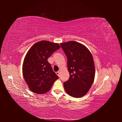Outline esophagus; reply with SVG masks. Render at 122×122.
Here are the masks:
<instances>
[{
    "instance_id": "obj_1",
    "label": "esophagus",
    "mask_w": 122,
    "mask_h": 122,
    "mask_svg": "<svg viewBox=\"0 0 122 122\" xmlns=\"http://www.w3.org/2000/svg\"><path fill=\"white\" fill-rule=\"evenodd\" d=\"M56 74L58 75V76H60V72L59 71H57V72H56Z\"/></svg>"
}]
</instances>
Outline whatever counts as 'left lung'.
Wrapping results in <instances>:
<instances>
[{"label": "left lung", "mask_w": 122, "mask_h": 122, "mask_svg": "<svg viewBox=\"0 0 122 122\" xmlns=\"http://www.w3.org/2000/svg\"><path fill=\"white\" fill-rule=\"evenodd\" d=\"M68 59L70 77L63 83L68 94L74 97H81L91 87L95 76L93 56L86 47L76 41L60 44Z\"/></svg>", "instance_id": "left-lung-1"}]
</instances>
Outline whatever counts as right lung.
Returning <instances> with one entry per match:
<instances>
[{
    "mask_svg": "<svg viewBox=\"0 0 122 122\" xmlns=\"http://www.w3.org/2000/svg\"><path fill=\"white\" fill-rule=\"evenodd\" d=\"M60 48L58 43L41 41L33 45L28 52L23 63L22 73L32 92L37 94L47 92L59 79L48 59Z\"/></svg>",
    "mask_w": 122,
    "mask_h": 122,
    "instance_id": "add662e5",
    "label": "right lung"
}]
</instances>
